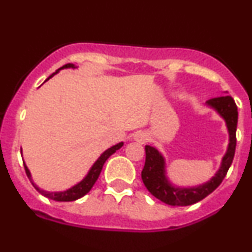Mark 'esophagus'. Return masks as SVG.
Segmentation results:
<instances>
[{"label":"esophagus","instance_id":"esophagus-1","mask_svg":"<svg viewBox=\"0 0 252 252\" xmlns=\"http://www.w3.org/2000/svg\"><path fill=\"white\" fill-rule=\"evenodd\" d=\"M134 138H135V141H137V142L144 143V142H147V140H148V135H147L144 131H138L135 134Z\"/></svg>","mask_w":252,"mask_h":252}]
</instances>
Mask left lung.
<instances>
[{
    "label": "left lung",
    "mask_w": 252,
    "mask_h": 252,
    "mask_svg": "<svg viewBox=\"0 0 252 252\" xmlns=\"http://www.w3.org/2000/svg\"><path fill=\"white\" fill-rule=\"evenodd\" d=\"M207 105L213 108L226 122L230 143L226 154L222 158L221 166L217 174L206 184L193 189H179L169 184L164 175V158L154 147L146 146V162L141 173L142 181L147 189L155 198L170 206H189L202 200L221 184L232 163L236 152V130L238 122V110L231 96L211 98Z\"/></svg>",
    "instance_id": "obj_1"
}]
</instances>
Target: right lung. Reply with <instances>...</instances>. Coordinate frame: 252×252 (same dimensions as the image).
Returning <instances> with one entry per match:
<instances>
[{
  "instance_id": "1",
  "label": "right lung",
  "mask_w": 252,
  "mask_h": 252,
  "mask_svg": "<svg viewBox=\"0 0 252 252\" xmlns=\"http://www.w3.org/2000/svg\"><path fill=\"white\" fill-rule=\"evenodd\" d=\"M68 67H74V65H73V63H66V65H63V67H60L59 70H62V68H68ZM59 70H58V71H59ZM57 72H54L53 74H51V76L48 77L46 80H48L50 78L53 77L54 74L57 73ZM122 146H123V142H121V143L116 144V146L109 148L108 150H105V152H104L103 154L99 156V158H98L96 162L94 163V166L91 167V169H90L88 175H86L85 178H84L83 180L79 182V184H77L76 186L71 187V189H67V190H63V192H46V190L40 189L39 187H37L36 185L34 184L33 180H32L30 170H28L27 166H26V164L24 163L26 174H27L28 178H30V180L32 182V185L34 186V189H35L39 193H41L43 196H46V198L52 199V200H56V201H73V200H77V199L82 198V196L85 195L86 193L90 192V189H92V186H94V182L97 181V179H98V176H99L100 172H102V168H103L104 163H105V161L108 160L110 156L114 154L116 150L120 149Z\"/></svg>"
}]
</instances>
